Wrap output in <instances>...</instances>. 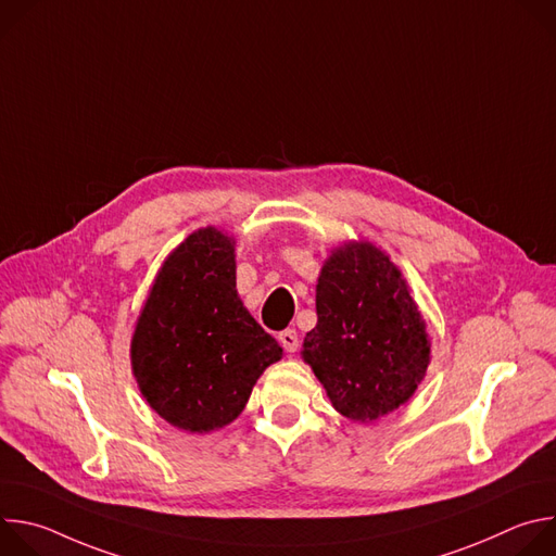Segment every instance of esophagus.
I'll return each instance as SVG.
<instances>
[{
  "instance_id": "obj_1",
  "label": "esophagus",
  "mask_w": 556,
  "mask_h": 556,
  "mask_svg": "<svg viewBox=\"0 0 556 556\" xmlns=\"http://www.w3.org/2000/svg\"><path fill=\"white\" fill-rule=\"evenodd\" d=\"M279 343L286 352H296L299 350V334L296 330H283L279 332Z\"/></svg>"
}]
</instances>
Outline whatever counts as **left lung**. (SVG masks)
<instances>
[{"label": "left lung", "instance_id": "obj_1", "mask_svg": "<svg viewBox=\"0 0 556 556\" xmlns=\"http://www.w3.org/2000/svg\"><path fill=\"white\" fill-rule=\"evenodd\" d=\"M316 328L303 358L350 420L371 422L399 409L429 365V339L407 283L371 244H348L316 286Z\"/></svg>", "mask_w": 556, "mask_h": 556}]
</instances>
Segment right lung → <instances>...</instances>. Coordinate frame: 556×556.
I'll list each match as a JSON object with an SVG mask.
<instances>
[{
	"instance_id": "1",
	"label": "right lung",
	"mask_w": 556,
	"mask_h": 556,
	"mask_svg": "<svg viewBox=\"0 0 556 556\" xmlns=\"http://www.w3.org/2000/svg\"><path fill=\"white\" fill-rule=\"evenodd\" d=\"M235 249L202 228L157 273L131 341V367L151 409L178 429L208 433L247 407L277 341L235 290Z\"/></svg>"
}]
</instances>
